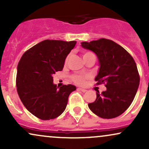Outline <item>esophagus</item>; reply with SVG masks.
Instances as JSON below:
<instances>
[{
  "mask_svg": "<svg viewBox=\"0 0 149 149\" xmlns=\"http://www.w3.org/2000/svg\"><path fill=\"white\" fill-rule=\"evenodd\" d=\"M78 90H80V91L83 92H85L87 91V90H85V89H83V88H78Z\"/></svg>",
  "mask_w": 149,
  "mask_h": 149,
  "instance_id": "obj_1",
  "label": "esophagus"
}]
</instances>
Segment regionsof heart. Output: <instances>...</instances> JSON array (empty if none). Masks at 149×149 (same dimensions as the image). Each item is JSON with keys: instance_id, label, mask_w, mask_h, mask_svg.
<instances>
[{"instance_id": "heart-1", "label": "heart", "mask_w": 149, "mask_h": 149, "mask_svg": "<svg viewBox=\"0 0 149 149\" xmlns=\"http://www.w3.org/2000/svg\"><path fill=\"white\" fill-rule=\"evenodd\" d=\"M88 57H95V55H94L93 53H92V52H85L84 54H83V58ZM68 58H69V57L66 58V61H67ZM85 78H86V77L81 76V75L77 74V75H74V76H73L72 79H73V81L75 82V83H78V84L82 85V84H83V83H85Z\"/></svg>"}]
</instances>
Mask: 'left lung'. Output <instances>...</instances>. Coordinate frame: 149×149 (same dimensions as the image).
<instances>
[{"label":"left lung","instance_id":"left-lung-1","mask_svg":"<svg viewBox=\"0 0 149 149\" xmlns=\"http://www.w3.org/2000/svg\"><path fill=\"white\" fill-rule=\"evenodd\" d=\"M83 48L95 53L100 69L95 77L97 84L106 83L107 90L100 93L88 107L102 118H113L130 106L137 92L139 76L132 57L122 46L113 40L101 38L82 42Z\"/></svg>","mask_w":149,"mask_h":149}]
</instances>
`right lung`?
<instances>
[{
    "label": "right lung",
    "instance_id": "1",
    "mask_svg": "<svg viewBox=\"0 0 149 149\" xmlns=\"http://www.w3.org/2000/svg\"><path fill=\"white\" fill-rule=\"evenodd\" d=\"M76 41L45 40L24 52L17 73V90L27 110L47 120L60 116L66 109L73 85L59 87L53 83V74L62 71L65 59Z\"/></svg>",
    "mask_w": 149,
    "mask_h": 149
}]
</instances>
